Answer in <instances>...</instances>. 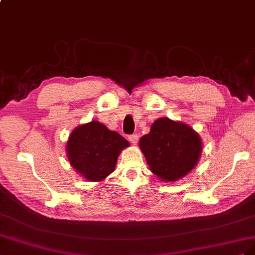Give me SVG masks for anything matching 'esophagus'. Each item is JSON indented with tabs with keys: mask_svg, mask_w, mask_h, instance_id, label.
Listing matches in <instances>:
<instances>
[{
	"mask_svg": "<svg viewBox=\"0 0 255 255\" xmlns=\"http://www.w3.org/2000/svg\"><path fill=\"white\" fill-rule=\"evenodd\" d=\"M128 139H129V141L131 142L132 144H136L137 143V140H139V134L137 133H133V134H130L129 136H128Z\"/></svg>",
	"mask_w": 255,
	"mask_h": 255,
	"instance_id": "34e87169",
	"label": "esophagus"
}]
</instances>
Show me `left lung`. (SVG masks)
I'll use <instances>...</instances> for the list:
<instances>
[{
    "label": "left lung",
    "mask_w": 255,
    "mask_h": 255,
    "mask_svg": "<svg viewBox=\"0 0 255 255\" xmlns=\"http://www.w3.org/2000/svg\"><path fill=\"white\" fill-rule=\"evenodd\" d=\"M140 148L151 172L164 181H175L198 163L202 142L186 124L159 119L141 137Z\"/></svg>",
    "instance_id": "8db88e82"
}]
</instances>
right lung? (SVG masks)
Masks as SVG:
<instances>
[{
    "instance_id": "add662e5",
    "label": "right lung",
    "mask_w": 255,
    "mask_h": 255,
    "mask_svg": "<svg viewBox=\"0 0 255 255\" xmlns=\"http://www.w3.org/2000/svg\"><path fill=\"white\" fill-rule=\"evenodd\" d=\"M129 142L120 133L93 121L79 126L67 142L70 164L90 181H99L114 171L118 157Z\"/></svg>"
}]
</instances>
